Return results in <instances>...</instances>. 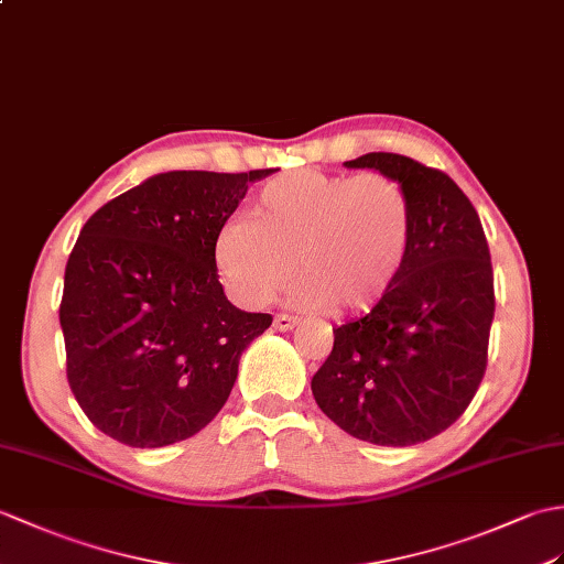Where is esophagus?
<instances>
[{
	"label": "esophagus",
	"mask_w": 564,
	"mask_h": 564,
	"mask_svg": "<svg viewBox=\"0 0 564 564\" xmlns=\"http://www.w3.org/2000/svg\"><path fill=\"white\" fill-rule=\"evenodd\" d=\"M295 324H297V319L295 317H288V314H276V317H273V329H279V332L293 329Z\"/></svg>",
	"instance_id": "esophagus-1"
}]
</instances>
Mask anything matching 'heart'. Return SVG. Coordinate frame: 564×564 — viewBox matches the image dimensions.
I'll use <instances>...</instances> for the list:
<instances>
[{
  "label": "heart",
  "mask_w": 564,
  "mask_h": 564,
  "mask_svg": "<svg viewBox=\"0 0 564 564\" xmlns=\"http://www.w3.org/2000/svg\"><path fill=\"white\" fill-rule=\"evenodd\" d=\"M415 240L409 194L382 173L295 167L261 185L250 218L214 238V264L242 305L261 307L297 276V300L332 314L377 307L401 281Z\"/></svg>",
  "instance_id": "b5f03b06"
}]
</instances>
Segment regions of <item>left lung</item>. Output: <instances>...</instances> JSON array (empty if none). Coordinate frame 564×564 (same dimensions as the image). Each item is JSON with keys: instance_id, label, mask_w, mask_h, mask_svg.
<instances>
[{"instance_id": "1", "label": "left lung", "mask_w": 564, "mask_h": 564, "mask_svg": "<svg viewBox=\"0 0 564 564\" xmlns=\"http://www.w3.org/2000/svg\"><path fill=\"white\" fill-rule=\"evenodd\" d=\"M346 165L399 182L413 204L415 240L394 291L334 329L312 394L348 435L409 447L456 423L486 375L495 317L488 240L474 204L442 170L399 153Z\"/></svg>"}]
</instances>
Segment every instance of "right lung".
Masks as SVG:
<instances>
[{
	"label": "right lung",
	"mask_w": 564,
	"mask_h": 564,
	"mask_svg": "<svg viewBox=\"0 0 564 564\" xmlns=\"http://www.w3.org/2000/svg\"><path fill=\"white\" fill-rule=\"evenodd\" d=\"M271 173H163L86 220L64 271L59 324L72 394L108 437L165 447L226 405L242 350L273 317L228 303L214 238L250 182Z\"/></svg>",
	"instance_id": "right-lung-1"
}]
</instances>
